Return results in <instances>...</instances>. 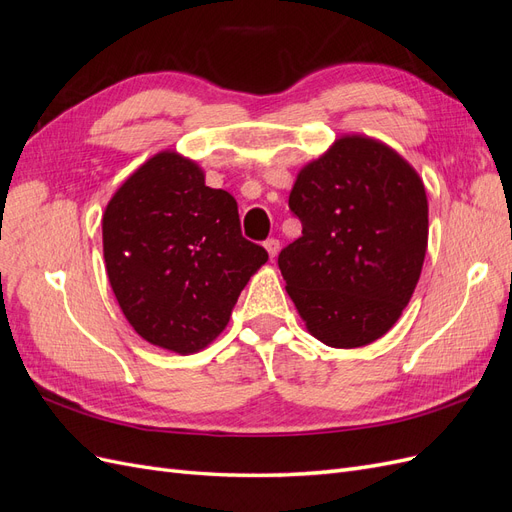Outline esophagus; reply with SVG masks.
<instances>
[{"instance_id": "1", "label": "esophagus", "mask_w": 512, "mask_h": 512, "mask_svg": "<svg viewBox=\"0 0 512 512\" xmlns=\"http://www.w3.org/2000/svg\"><path fill=\"white\" fill-rule=\"evenodd\" d=\"M265 250L269 252L271 258H275L277 254H280V241H277V239H267L265 241Z\"/></svg>"}]
</instances>
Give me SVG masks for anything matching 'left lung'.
<instances>
[{
  "label": "left lung",
  "instance_id": "8db88e82",
  "mask_svg": "<svg viewBox=\"0 0 512 512\" xmlns=\"http://www.w3.org/2000/svg\"><path fill=\"white\" fill-rule=\"evenodd\" d=\"M303 235L277 265L307 331L331 348L376 342L399 320L427 252L416 170L374 138L344 136L294 181Z\"/></svg>",
  "mask_w": 512,
  "mask_h": 512
}]
</instances>
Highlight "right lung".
<instances>
[{
  "mask_svg": "<svg viewBox=\"0 0 512 512\" xmlns=\"http://www.w3.org/2000/svg\"><path fill=\"white\" fill-rule=\"evenodd\" d=\"M108 282L149 344L192 354L230 320L269 260L241 235L237 200L205 185L194 162L162 151L115 192L102 218Z\"/></svg>",
  "mask_w": 512,
  "mask_h": 512,
  "instance_id": "1",
  "label": "right lung"
}]
</instances>
